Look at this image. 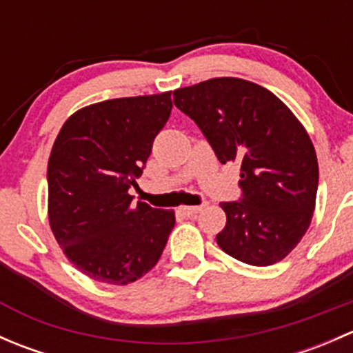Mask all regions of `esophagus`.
<instances>
[{"label": "esophagus", "mask_w": 353, "mask_h": 353, "mask_svg": "<svg viewBox=\"0 0 353 353\" xmlns=\"http://www.w3.org/2000/svg\"><path fill=\"white\" fill-rule=\"evenodd\" d=\"M184 212V215H188V216H194L196 215V213H199L203 210V206H183V208H181Z\"/></svg>", "instance_id": "esophagus-1"}]
</instances>
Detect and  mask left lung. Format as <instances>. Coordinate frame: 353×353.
I'll list each match as a JSON object with an SVG mask.
<instances>
[{"mask_svg": "<svg viewBox=\"0 0 353 353\" xmlns=\"http://www.w3.org/2000/svg\"><path fill=\"white\" fill-rule=\"evenodd\" d=\"M222 163L241 165V201L220 203L227 215L216 244L252 266L282 261L311 223L318 159L301 121L265 87L243 78H212L174 90Z\"/></svg>", "mask_w": 353, "mask_h": 353, "instance_id": "8db88e82", "label": "left lung"}]
</instances>
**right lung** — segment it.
Masks as SVG:
<instances>
[{
  "label": "right lung",
  "mask_w": 353,
  "mask_h": 353,
  "mask_svg": "<svg viewBox=\"0 0 353 353\" xmlns=\"http://www.w3.org/2000/svg\"><path fill=\"white\" fill-rule=\"evenodd\" d=\"M170 92L97 102L71 114L48 163L49 225L83 275L128 285L150 272L176 223L174 210L133 203Z\"/></svg>",
  "instance_id": "1"
}]
</instances>
